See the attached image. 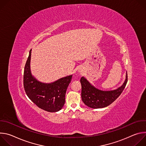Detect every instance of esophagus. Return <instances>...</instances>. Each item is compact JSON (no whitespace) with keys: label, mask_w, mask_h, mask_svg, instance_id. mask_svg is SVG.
<instances>
[{"label":"esophagus","mask_w":146,"mask_h":146,"mask_svg":"<svg viewBox=\"0 0 146 146\" xmlns=\"http://www.w3.org/2000/svg\"><path fill=\"white\" fill-rule=\"evenodd\" d=\"M78 73L80 74H82L83 73H84V71H83V70L82 69H78Z\"/></svg>","instance_id":"obj_1"}]
</instances>
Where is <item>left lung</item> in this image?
<instances>
[{"label":"left lung","instance_id":"obj_1","mask_svg":"<svg viewBox=\"0 0 146 146\" xmlns=\"http://www.w3.org/2000/svg\"><path fill=\"white\" fill-rule=\"evenodd\" d=\"M128 81L127 72L125 80L118 88L110 91H102L95 87L84 77L80 79L81 98L88 107L92 109L106 108L111 104L122 92Z\"/></svg>","mask_w":146,"mask_h":146}]
</instances>
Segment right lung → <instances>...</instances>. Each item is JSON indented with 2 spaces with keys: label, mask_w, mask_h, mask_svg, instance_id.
Here are the masks:
<instances>
[{
  "label": "right lung",
  "mask_w": 146,
  "mask_h": 146,
  "mask_svg": "<svg viewBox=\"0 0 146 146\" xmlns=\"http://www.w3.org/2000/svg\"><path fill=\"white\" fill-rule=\"evenodd\" d=\"M32 50L25 66L24 87L28 98L39 108L48 112H57L63 108L65 95L72 75L62 77L50 83L38 81L31 73Z\"/></svg>",
  "instance_id": "right-lung-1"
}]
</instances>
